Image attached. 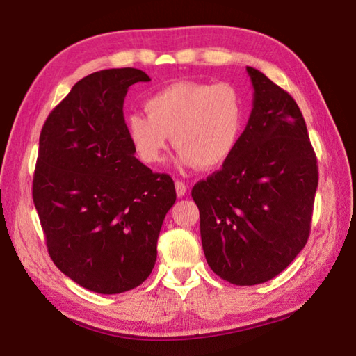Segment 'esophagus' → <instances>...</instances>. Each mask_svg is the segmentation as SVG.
<instances>
[{
  "label": "esophagus",
  "mask_w": 356,
  "mask_h": 356,
  "mask_svg": "<svg viewBox=\"0 0 356 356\" xmlns=\"http://www.w3.org/2000/svg\"><path fill=\"white\" fill-rule=\"evenodd\" d=\"M174 186H176V195H177L179 197L185 196V193H186V185H185L184 182H180V180H176V184H174Z\"/></svg>",
  "instance_id": "esophagus-1"
}]
</instances>
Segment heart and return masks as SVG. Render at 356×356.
<instances>
[{
    "mask_svg": "<svg viewBox=\"0 0 356 356\" xmlns=\"http://www.w3.org/2000/svg\"><path fill=\"white\" fill-rule=\"evenodd\" d=\"M146 113H131L125 131L146 165H161L171 136L179 163L213 170L231 159L245 127V104L229 83L177 81L146 100Z\"/></svg>",
    "mask_w": 356,
    "mask_h": 356,
    "instance_id": "1",
    "label": "heart"
}]
</instances>
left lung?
Segmentation results:
<instances>
[{"label": "left lung", "instance_id": "8db88e82", "mask_svg": "<svg viewBox=\"0 0 356 356\" xmlns=\"http://www.w3.org/2000/svg\"><path fill=\"white\" fill-rule=\"evenodd\" d=\"M246 72L254 94L238 146L191 190L209 267L236 286L275 278L305 248L318 182L298 105L262 72Z\"/></svg>", "mask_w": 356, "mask_h": 356}]
</instances>
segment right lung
Segmentation results:
<instances>
[{"instance_id": "right-lung-1", "label": "right lung", "mask_w": 356, "mask_h": 356, "mask_svg": "<svg viewBox=\"0 0 356 356\" xmlns=\"http://www.w3.org/2000/svg\"><path fill=\"white\" fill-rule=\"evenodd\" d=\"M140 69L84 76L45 120L33 180L51 261L97 293L135 289L152 272L156 240L176 202L174 182L135 156L124 99Z\"/></svg>"}]
</instances>
